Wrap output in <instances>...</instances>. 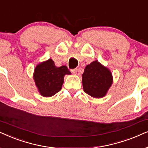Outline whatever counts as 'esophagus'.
I'll use <instances>...</instances> for the list:
<instances>
[{"instance_id":"obj_1","label":"esophagus","mask_w":148,"mask_h":148,"mask_svg":"<svg viewBox=\"0 0 148 148\" xmlns=\"http://www.w3.org/2000/svg\"><path fill=\"white\" fill-rule=\"evenodd\" d=\"M78 68H75V69H73V70H71V72H72L73 74H76L78 72Z\"/></svg>"}]
</instances>
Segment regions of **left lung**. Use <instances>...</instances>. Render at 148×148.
Wrapping results in <instances>:
<instances>
[{
  "label": "left lung",
  "mask_w": 148,
  "mask_h": 148,
  "mask_svg": "<svg viewBox=\"0 0 148 148\" xmlns=\"http://www.w3.org/2000/svg\"><path fill=\"white\" fill-rule=\"evenodd\" d=\"M82 77L84 91L95 98L103 97L113 82L109 69L97 60L85 67Z\"/></svg>",
  "instance_id": "left-lung-1"
}]
</instances>
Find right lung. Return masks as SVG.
<instances>
[{
	"label": "right lung",
	"mask_w": 148,
	"mask_h": 148,
	"mask_svg": "<svg viewBox=\"0 0 148 148\" xmlns=\"http://www.w3.org/2000/svg\"><path fill=\"white\" fill-rule=\"evenodd\" d=\"M71 72L66 66L57 67L51 59L38 64L34 69V80L41 95L51 97L62 89L64 78Z\"/></svg>",
	"instance_id": "1"
}]
</instances>
